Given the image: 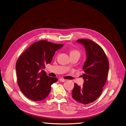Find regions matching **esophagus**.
Returning a JSON list of instances; mask_svg holds the SVG:
<instances>
[{
    "instance_id": "esophagus-1",
    "label": "esophagus",
    "mask_w": 126,
    "mask_h": 126,
    "mask_svg": "<svg viewBox=\"0 0 126 126\" xmlns=\"http://www.w3.org/2000/svg\"><path fill=\"white\" fill-rule=\"evenodd\" d=\"M59 80H60V81H61V82H65V81H66V80L65 79H62V78H61V79H60Z\"/></svg>"
}]
</instances>
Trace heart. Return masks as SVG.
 Returning <instances> with one entry per match:
<instances>
[{"label": "heart", "instance_id": "b5f03b06", "mask_svg": "<svg viewBox=\"0 0 126 126\" xmlns=\"http://www.w3.org/2000/svg\"><path fill=\"white\" fill-rule=\"evenodd\" d=\"M75 54H78L80 55V52L76 49H72L70 51V55H75Z\"/></svg>", "mask_w": 126, "mask_h": 126}]
</instances>
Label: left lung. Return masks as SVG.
I'll use <instances>...</instances> for the list:
<instances>
[{
	"mask_svg": "<svg viewBox=\"0 0 126 126\" xmlns=\"http://www.w3.org/2000/svg\"><path fill=\"white\" fill-rule=\"evenodd\" d=\"M77 42L84 46L87 59L82 68L84 83L81 87L75 83L72 95L75 101L86 105L100 96L107 79L110 65L104 51L98 44L85 39Z\"/></svg>",
	"mask_w": 126,
	"mask_h": 126,
	"instance_id": "left-lung-1",
	"label": "left lung"
}]
</instances>
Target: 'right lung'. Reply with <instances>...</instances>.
Segmentation results:
<instances>
[{"label": "right lung", "mask_w": 126, "mask_h": 126, "mask_svg": "<svg viewBox=\"0 0 126 126\" xmlns=\"http://www.w3.org/2000/svg\"><path fill=\"white\" fill-rule=\"evenodd\" d=\"M63 46L40 40L31 45L20 55L16 66L18 84L27 98L39 101L48 95L51 85L58 79L47 76L44 69L46 64L52 62L55 51Z\"/></svg>", "instance_id": "add662e5"}]
</instances>
